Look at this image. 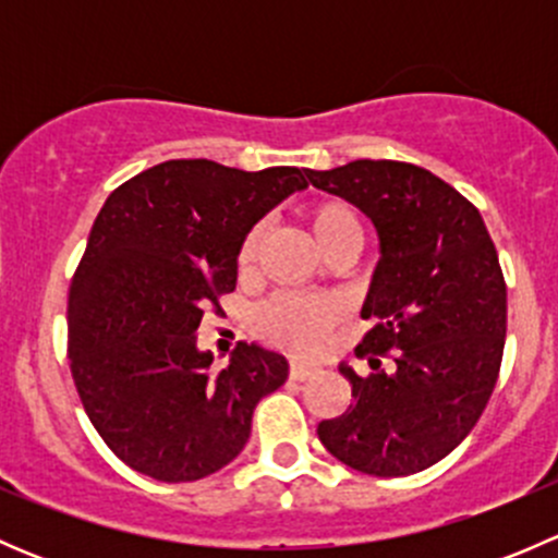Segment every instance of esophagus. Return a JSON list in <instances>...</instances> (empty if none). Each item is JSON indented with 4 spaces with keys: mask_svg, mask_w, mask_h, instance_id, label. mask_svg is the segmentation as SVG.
Here are the masks:
<instances>
[{
    "mask_svg": "<svg viewBox=\"0 0 558 558\" xmlns=\"http://www.w3.org/2000/svg\"><path fill=\"white\" fill-rule=\"evenodd\" d=\"M318 364H311V362H291L289 364V378L291 380H307V378H313L315 373H318Z\"/></svg>",
    "mask_w": 558,
    "mask_h": 558,
    "instance_id": "esophagus-1",
    "label": "esophagus"
}]
</instances>
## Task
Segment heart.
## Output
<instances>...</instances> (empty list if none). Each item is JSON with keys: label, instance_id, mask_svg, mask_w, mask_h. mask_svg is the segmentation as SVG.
Listing matches in <instances>:
<instances>
[{"label": "heart", "instance_id": "obj_1", "mask_svg": "<svg viewBox=\"0 0 558 558\" xmlns=\"http://www.w3.org/2000/svg\"><path fill=\"white\" fill-rule=\"evenodd\" d=\"M307 223V232L320 247L324 256L335 251H359L362 245V221L356 210L342 199H318L302 210ZM264 232L262 227H253L245 234L243 245L238 253L240 275H253L262 251ZM345 311L340 302L329 296H294V294H275L258 305L253 313V326L262 340L272 342L289 351H311L320 345L335 326L342 324Z\"/></svg>", "mask_w": 558, "mask_h": 558}]
</instances>
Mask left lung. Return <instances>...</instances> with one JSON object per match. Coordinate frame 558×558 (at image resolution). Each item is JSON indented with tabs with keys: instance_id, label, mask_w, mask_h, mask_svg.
I'll use <instances>...</instances> for the list:
<instances>
[{
	"instance_id": "left-lung-1",
	"label": "left lung",
	"mask_w": 558,
	"mask_h": 558,
	"mask_svg": "<svg viewBox=\"0 0 558 558\" xmlns=\"http://www.w3.org/2000/svg\"><path fill=\"white\" fill-rule=\"evenodd\" d=\"M307 180L356 205L380 238L362 307L373 326L356 345L373 373L340 364L353 404L320 421L318 440L367 475H413L470 435L497 386L508 331L497 247L477 207L424 167L359 159Z\"/></svg>"
}]
</instances>
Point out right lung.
I'll list each match as a JSON object with an SVG mask.
<instances>
[{"label":"right lung","mask_w":558,"mask_h":558,"mask_svg":"<svg viewBox=\"0 0 558 558\" xmlns=\"http://www.w3.org/2000/svg\"><path fill=\"white\" fill-rule=\"evenodd\" d=\"M302 189L296 167L172 159L107 196L70 286L66 353L86 415L123 464L189 483L245 448L258 399L286 384L289 362L238 342L216 373L194 335L238 286L253 223Z\"/></svg>","instance_id":"1"}]
</instances>
